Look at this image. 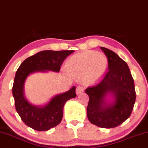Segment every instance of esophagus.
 <instances>
[{"mask_svg": "<svg viewBox=\"0 0 148 148\" xmlns=\"http://www.w3.org/2000/svg\"><path fill=\"white\" fill-rule=\"evenodd\" d=\"M84 91V86H82V85H80V86H79L77 88H76V94L79 95L81 94V92H83Z\"/></svg>", "mask_w": 148, "mask_h": 148, "instance_id": "34e87169", "label": "esophagus"}]
</instances>
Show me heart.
<instances>
[{"label": "heart", "instance_id": "heart-1", "mask_svg": "<svg viewBox=\"0 0 148 148\" xmlns=\"http://www.w3.org/2000/svg\"><path fill=\"white\" fill-rule=\"evenodd\" d=\"M108 67L104 56L95 51H86L74 56L67 61L66 68L74 75L86 74V81L95 83L103 76Z\"/></svg>", "mask_w": 148, "mask_h": 148}]
</instances>
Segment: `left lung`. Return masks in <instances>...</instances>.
Instances as JSON below:
<instances>
[{
	"label": "left lung",
	"instance_id": "obj_1",
	"mask_svg": "<svg viewBox=\"0 0 148 148\" xmlns=\"http://www.w3.org/2000/svg\"><path fill=\"white\" fill-rule=\"evenodd\" d=\"M108 58V69L103 79L86 89L89 96L87 115L92 124L101 128H113L130 118L136 101L134 81L130 68L110 49L100 47ZM111 94L112 103L106 100Z\"/></svg>",
	"mask_w": 148,
	"mask_h": 148
}]
</instances>
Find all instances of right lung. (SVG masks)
Masks as SVG:
<instances>
[{"instance_id":"1","label":"right lung","mask_w":148,"mask_h":148,"mask_svg":"<svg viewBox=\"0 0 148 148\" xmlns=\"http://www.w3.org/2000/svg\"><path fill=\"white\" fill-rule=\"evenodd\" d=\"M74 51H42L25 59L19 66L15 74L12 95L16 111L27 126L36 131H47L60 124L64 103L76 97L75 86L53 97L44 106H35L28 102L24 96L23 86L26 78L32 73L46 70L58 72L64 59Z\"/></svg>"}]
</instances>
